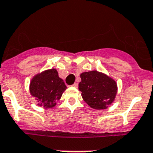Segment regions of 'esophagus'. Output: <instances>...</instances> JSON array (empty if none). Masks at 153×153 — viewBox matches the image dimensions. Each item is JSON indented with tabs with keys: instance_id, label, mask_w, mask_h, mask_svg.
I'll use <instances>...</instances> for the list:
<instances>
[{
	"instance_id": "34e87169",
	"label": "esophagus",
	"mask_w": 153,
	"mask_h": 153,
	"mask_svg": "<svg viewBox=\"0 0 153 153\" xmlns=\"http://www.w3.org/2000/svg\"><path fill=\"white\" fill-rule=\"evenodd\" d=\"M73 86L74 87H75V88H77V87H78V83H74V84H73Z\"/></svg>"
}]
</instances>
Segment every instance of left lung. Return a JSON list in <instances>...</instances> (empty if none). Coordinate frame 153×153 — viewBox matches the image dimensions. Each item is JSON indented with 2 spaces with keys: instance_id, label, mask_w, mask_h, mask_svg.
Returning a JSON list of instances; mask_svg holds the SVG:
<instances>
[{
  "instance_id": "obj_1",
  "label": "left lung",
  "mask_w": 153,
  "mask_h": 153,
  "mask_svg": "<svg viewBox=\"0 0 153 153\" xmlns=\"http://www.w3.org/2000/svg\"><path fill=\"white\" fill-rule=\"evenodd\" d=\"M79 89L83 100L96 110L108 108L115 100L117 84L112 77L97 71H84L80 74Z\"/></svg>"
}]
</instances>
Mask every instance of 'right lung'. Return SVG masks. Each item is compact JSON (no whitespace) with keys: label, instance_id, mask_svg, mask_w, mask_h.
Masks as SVG:
<instances>
[{"label":"right lung","instance_id":"obj_1","mask_svg":"<svg viewBox=\"0 0 153 153\" xmlns=\"http://www.w3.org/2000/svg\"><path fill=\"white\" fill-rule=\"evenodd\" d=\"M66 88L64 80L58 76L55 68L36 74L29 84L31 96L37 99L38 106L45 109L54 107Z\"/></svg>","mask_w":153,"mask_h":153}]
</instances>
